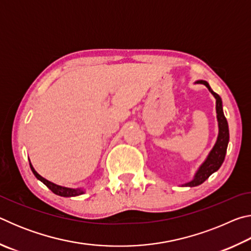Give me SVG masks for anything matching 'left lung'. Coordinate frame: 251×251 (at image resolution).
<instances>
[{
    "label": "left lung",
    "instance_id": "1",
    "mask_svg": "<svg viewBox=\"0 0 251 251\" xmlns=\"http://www.w3.org/2000/svg\"><path fill=\"white\" fill-rule=\"evenodd\" d=\"M197 83L203 84L209 90L212 95L215 96L216 99V112H217V121H218V127H219V134L217 142H216L214 148H212L209 155L203 161L202 165L195 175L194 179L192 181L187 182L184 186H189V187H195L202 184L208 177H209L211 174L217 172L218 169L222 166L224 163L225 156H226L227 151V146L229 142V129H228V123L226 117L224 115L223 112V101L220 96L211 90L209 84H208L206 80H197Z\"/></svg>",
    "mask_w": 251,
    "mask_h": 251
}]
</instances>
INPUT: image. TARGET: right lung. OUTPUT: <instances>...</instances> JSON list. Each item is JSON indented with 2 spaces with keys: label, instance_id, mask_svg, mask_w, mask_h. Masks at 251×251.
I'll use <instances>...</instances> for the list:
<instances>
[{
  "label": "right lung",
  "instance_id": "right-lung-1",
  "mask_svg": "<svg viewBox=\"0 0 251 251\" xmlns=\"http://www.w3.org/2000/svg\"><path fill=\"white\" fill-rule=\"evenodd\" d=\"M29 166H31L32 172H33L34 175H35V177L37 178V179H40L45 186H48L49 188L52 190L54 194L58 195V196H62V197H74V196H78V195L84 194V189H80V188H76V189L67 188V187H62V186H58L56 184H53V182L49 181L48 179H45V178H43L41 175H39V174L36 173L35 169L33 168L31 163H29Z\"/></svg>",
  "mask_w": 251,
  "mask_h": 251
}]
</instances>
